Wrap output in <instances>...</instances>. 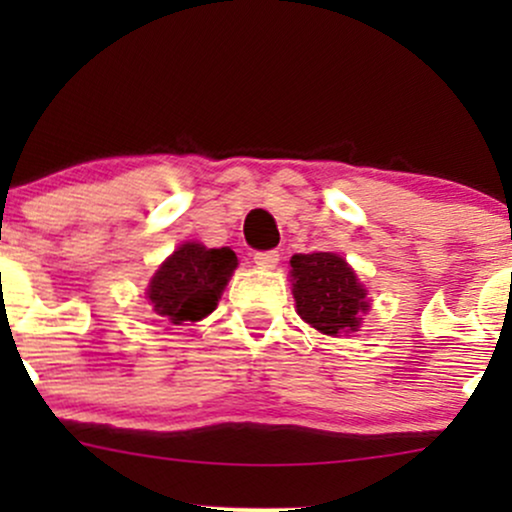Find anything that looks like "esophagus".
<instances>
[{
	"instance_id": "34e87169",
	"label": "esophagus",
	"mask_w": 512,
	"mask_h": 512,
	"mask_svg": "<svg viewBox=\"0 0 512 512\" xmlns=\"http://www.w3.org/2000/svg\"><path fill=\"white\" fill-rule=\"evenodd\" d=\"M252 260H255V264L260 269H274L276 262H279V252H276V250L255 252V257H252Z\"/></svg>"
}]
</instances>
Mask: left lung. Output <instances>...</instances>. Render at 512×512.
Listing matches in <instances>:
<instances>
[{"label":"left lung","mask_w":512,"mask_h":512,"mask_svg":"<svg viewBox=\"0 0 512 512\" xmlns=\"http://www.w3.org/2000/svg\"><path fill=\"white\" fill-rule=\"evenodd\" d=\"M291 286L298 315L330 337L358 332L368 313V293L354 269L337 252L291 257Z\"/></svg>","instance_id":"left-lung-1"}]
</instances>
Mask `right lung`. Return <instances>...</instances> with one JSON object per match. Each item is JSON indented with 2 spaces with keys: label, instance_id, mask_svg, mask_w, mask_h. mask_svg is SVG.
<instances>
[{
  "label": "right lung",
  "instance_id": "add662e5",
  "mask_svg": "<svg viewBox=\"0 0 512 512\" xmlns=\"http://www.w3.org/2000/svg\"><path fill=\"white\" fill-rule=\"evenodd\" d=\"M238 257L231 248L182 243L151 276L149 296L156 315L168 325H187L214 313Z\"/></svg>",
  "mask_w": 512,
  "mask_h": 512
}]
</instances>
